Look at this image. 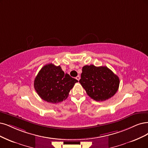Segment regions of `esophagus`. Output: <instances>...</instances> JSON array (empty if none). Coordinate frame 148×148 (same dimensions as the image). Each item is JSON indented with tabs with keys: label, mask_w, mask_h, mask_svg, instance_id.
I'll return each instance as SVG.
<instances>
[{
	"label": "esophagus",
	"mask_w": 148,
	"mask_h": 148,
	"mask_svg": "<svg viewBox=\"0 0 148 148\" xmlns=\"http://www.w3.org/2000/svg\"><path fill=\"white\" fill-rule=\"evenodd\" d=\"M75 79H77V80L79 81V80H80V76H79V75H77V77H75Z\"/></svg>",
	"instance_id": "34e87169"
}]
</instances>
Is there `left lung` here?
I'll list each match as a JSON object with an SVG mask.
<instances>
[{
	"label": "left lung",
	"mask_w": 148,
	"mask_h": 148,
	"mask_svg": "<svg viewBox=\"0 0 148 148\" xmlns=\"http://www.w3.org/2000/svg\"><path fill=\"white\" fill-rule=\"evenodd\" d=\"M79 82L91 99L104 101L117 92L119 79L107 66L97 67L91 64L82 68Z\"/></svg>",
	"instance_id": "left-lung-1"
}]
</instances>
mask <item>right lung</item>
Returning a JSON list of instances; mask_svg holds the SVG:
<instances>
[{"instance_id":"1","label":"right lung","mask_w":148,"mask_h":148,"mask_svg":"<svg viewBox=\"0 0 148 148\" xmlns=\"http://www.w3.org/2000/svg\"><path fill=\"white\" fill-rule=\"evenodd\" d=\"M76 80L64 73L60 66L47 64L41 69L34 81V88L39 96L47 102L57 103L65 100Z\"/></svg>"}]
</instances>
